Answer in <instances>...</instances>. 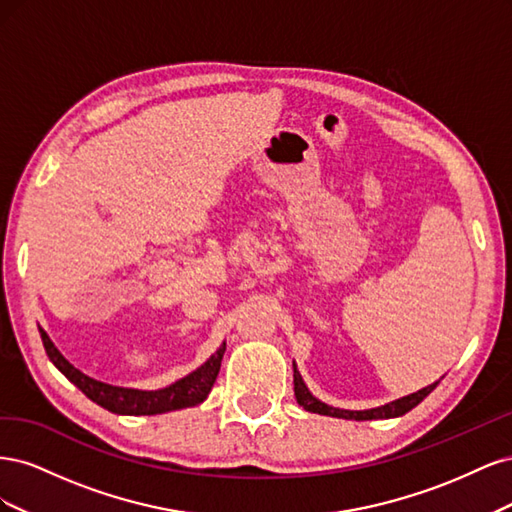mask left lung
<instances>
[{"instance_id": "left-lung-1", "label": "left lung", "mask_w": 512, "mask_h": 512, "mask_svg": "<svg viewBox=\"0 0 512 512\" xmlns=\"http://www.w3.org/2000/svg\"><path fill=\"white\" fill-rule=\"evenodd\" d=\"M292 376H294V395H297V404L303 406L307 412H314V414H324V416H335V418H348V421H374V418H395V416H401L410 412L412 408H416L421 401L436 389V386L440 384L433 382L429 386H425V389H421L418 393H412L408 397H401L397 401H391V404L386 406H380V408H371V410H339V408H333V406H327L322 404V401H318L312 393L307 391V386L299 374L297 365L292 363Z\"/></svg>"}]
</instances>
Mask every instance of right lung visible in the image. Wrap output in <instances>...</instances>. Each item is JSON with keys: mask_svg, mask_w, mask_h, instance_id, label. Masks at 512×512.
Listing matches in <instances>:
<instances>
[{"mask_svg": "<svg viewBox=\"0 0 512 512\" xmlns=\"http://www.w3.org/2000/svg\"><path fill=\"white\" fill-rule=\"evenodd\" d=\"M40 329V327H38ZM40 337L46 354L53 361V365L64 374L74 386L91 399L96 401L98 406L106 408L108 412L115 414H130V416H149V414H164L170 410H181V408H192L203 404L207 395L211 393V386L220 374V365H222V356L226 350V344L220 346V350L211 354V359L207 363L200 365L196 371H192L190 376H185L177 380L175 384L166 386V389L160 391H136V389H121V386H111L98 382L94 378L85 376L83 371L72 367L61 352L53 346L49 335L40 329Z\"/></svg>", "mask_w": 512, "mask_h": 512, "instance_id": "add662e5", "label": "right lung"}]
</instances>
